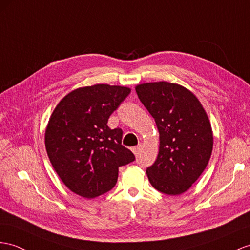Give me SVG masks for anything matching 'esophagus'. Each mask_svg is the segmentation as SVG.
I'll use <instances>...</instances> for the list:
<instances>
[{"mask_svg":"<svg viewBox=\"0 0 250 250\" xmlns=\"http://www.w3.org/2000/svg\"><path fill=\"white\" fill-rule=\"evenodd\" d=\"M141 148H142V144H139V145L135 146V147H132V153L135 155H138L139 151L141 150Z\"/></svg>","mask_w":250,"mask_h":250,"instance_id":"obj_1","label":"esophagus"}]
</instances>
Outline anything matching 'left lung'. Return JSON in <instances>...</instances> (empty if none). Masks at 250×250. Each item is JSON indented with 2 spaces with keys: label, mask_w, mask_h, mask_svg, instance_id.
<instances>
[{
  "label": "left lung",
  "mask_w": 250,
  "mask_h": 250,
  "mask_svg": "<svg viewBox=\"0 0 250 250\" xmlns=\"http://www.w3.org/2000/svg\"><path fill=\"white\" fill-rule=\"evenodd\" d=\"M136 92L159 130V153L146 168L148 180L161 193L179 195L199 178L210 160L213 133L208 115L197 97L177 83H141Z\"/></svg>",
  "instance_id": "8db88e82"
}]
</instances>
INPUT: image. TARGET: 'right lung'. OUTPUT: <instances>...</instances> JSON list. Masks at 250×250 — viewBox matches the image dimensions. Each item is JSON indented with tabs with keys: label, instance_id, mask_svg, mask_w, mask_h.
<instances>
[{
	"label": "right lung",
	"instance_id": "1",
	"mask_svg": "<svg viewBox=\"0 0 250 250\" xmlns=\"http://www.w3.org/2000/svg\"><path fill=\"white\" fill-rule=\"evenodd\" d=\"M129 93L127 87L94 84L72 91L54 109L45 130L46 153L59 178L77 195L94 198L110 191L119 167L136 159L122 145V129L107 125Z\"/></svg>",
	"mask_w": 250,
	"mask_h": 250
}]
</instances>
